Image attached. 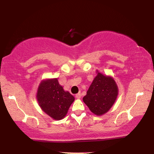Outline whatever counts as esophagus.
<instances>
[{
    "label": "esophagus",
    "mask_w": 154,
    "mask_h": 154,
    "mask_svg": "<svg viewBox=\"0 0 154 154\" xmlns=\"http://www.w3.org/2000/svg\"><path fill=\"white\" fill-rule=\"evenodd\" d=\"M81 96H82V94H81L80 92L79 93H78V94H77L76 95H75V97H76V98H81Z\"/></svg>",
    "instance_id": "esophagus-1"
}]
</instances>
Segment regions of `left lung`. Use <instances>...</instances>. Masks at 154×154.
I'll use <instances>...</instances> for the list:
<instances>
[{
	"label": "left lung",
	"instance_id": "obj_1",
	"mask_svg": "<svg viewBox=\"0 0 154 154\" xmlns=\"http://www.w3.org/2000/svg\"><path fill=\"white\" fill-rule=\"evenodd\" d=\"M118 94V87L113 78L98 72L83 100L93 113L101 116L113 106Z\"/></svg>",
	"mask_w": 154,
	"mask_h": 154
}]
</instances>
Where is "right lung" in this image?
<instances>
[{"mask_svg":"<svg viewBox=\"0 0 154 154\" xmlns=\"http://www.w3.org/2000/svg\"><path fill=\"white\" fill-rule=\"evenodd\" d=\"M36 98L42 110L56 120L64 118L75 100L74 96L65 92L57 79L41 82Z\"/></svg>","mask_w":154,"mask_h":154,"instance_id":"obj_1","label":"right lung"}]
</instances>
